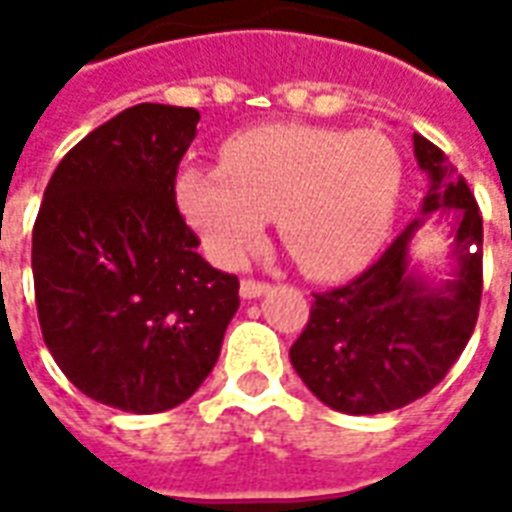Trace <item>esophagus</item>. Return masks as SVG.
<instances>
[{
    "label": "esophagus",
    "mask_w": 512,
    "mask_h": 512,
    "mask_svg": "<svg viewBox=\"0 0 512 512\" xmlns=\"http://www.w3.org/2000/svg\"><path fill=\"white\" fill-rule=\"evenodd\" d=\"M268 290V282H260V279H244L241 282V296L244 299H257V296H263Z\"/></svg>",
    "instance_id": "esophagus-1"
}]
</instances>
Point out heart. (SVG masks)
Masks as SVG:
<instances>
[{"label":"heart","mask_w":512,"mask_h":512,"mask_svg":"<svg viewBox=\"0 0 512 512\" xmlns=\"http://www.w3.org/2000/svg\"><path fill=\"white\" fill-rule=\"evenodd\" d=\"M403 158L381 131L263 126L230 136L222 169H180L178 202L219 266L263 244L277 213L279 241L312 277L365 266L392 230Z\"/></svg>","instance_id":"1"}]
</instances>
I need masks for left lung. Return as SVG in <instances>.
Returning a JSON list of instances; mask_svg holds the SVG:
<instances>
[{"instance_id":"8db88e82","label":"left lung","mask_w":512,"mask_h":512,"mask_svg":"<svg viewBox=\"0 0 512 512\" xmlns=\"http://www.w3.org/2000/svg\"><path fill=\"white\" fill-rule=\"evenodd\" d=\"M414 156L428 172L422 213L452 216L458 271L441 288L408 271V244L425 216L384 255L340 288L312 293L310 321L290 345L301 381L343 414H384L428 395L469 343L483 299V216L466 180L439 147L414 134Z\"/></svg>"}]
</instances>
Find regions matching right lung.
<instances>
[{
    "mask_svg": "<svg viewBox=\"0 0 512 512\" xmlns=\"http://www.w3.org/2000/svg\"><path fill=\"white\" fill-rule=\"evenodd\" d=\"M200 112L136 104L73 145L32 227L43 340L79 392L131 414L180 406L222 351L238 277L208 266L175 202Z\"/></svg>",
    "mask_w": 512,
    "mask_h": 512,
    "instance_id": "obj_1",
    "label": "right lung"
}]
</instances>
